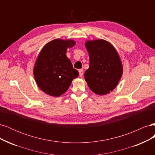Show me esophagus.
Here are the masks:
<instances>
[{"mask_svg": "<svg viewBox=\"0 0 155 155\" xmlns=\"http://www.w3.org/2000/svg\"><path fill=\"white\" fill-rule=\"evenodd\" d=\"M79 75L80 77H82L83 75V69H79Z\"/></svg>", "mask_w": 155, "mask_h": 155, "instance_id": "34e87169", "label": "esophagus"}]
</instances>
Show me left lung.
Listing matches in <instances>:
<instances>
[{
	"label": "left lung",
	"instance_id": "1",
	"mask_svg": "<svg viewBox=\"0 0 155 155\" xmlns=\"http://www.w3.org/2000/svg\"><path fill=\"white\" fill-rule=\"evenodd\" d=\"M85 46L90 60L84 75L88 87L97 95H106L116 88L122 76L120 55L114 46L104 39L88 40Z\"/></svg>",
	"mask_w": 155,
	"mask_h": 155
}]
</instances>
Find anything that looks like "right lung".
<instances>
[{"label":"right lung","instance_id":"add662e5","mask_svg":"<svg viewBox=\"0 0 155 155\" xmlns=\"http://www.w3.org/2000/svg\"><path fill=\"white\" fill-rule=\"evenodd\" d=\"M75 45L72 39H55L41 49L34 67V76L37 86L46 94L61 96L78 77V70L66 55L67 49Z\"/></svg>","mask_w":155,"mask_h":155}]
</instances>
